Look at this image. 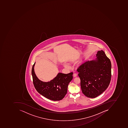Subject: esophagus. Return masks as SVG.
<instances>
[{
    "label": "esophagus",
    "mask_w": 128,
    "mask_h": 128,
    "mask_svg": "<svg viewBox=\"0 0 128 128\" xmlns=\"http://www.w3.org/2000/svg\"><path fill=\"white\" fill-rule=\"evenodd\" d=\"M73 75H74V77H76V76H77V74H76V73H74V74H73Z\"/></svg>",
    "instance_id": "esophagus-1"
}]
</instances>
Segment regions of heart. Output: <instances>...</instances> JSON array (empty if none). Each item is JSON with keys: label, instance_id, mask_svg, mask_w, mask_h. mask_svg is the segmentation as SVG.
I'll list each match as a JSON object with an SVG mask.
<instances>
[{"label": "heart", "instance_id": "1", "mask_svg": "<svg viewBox=\"0 0 128 128\" xmlns=\"http://www.w3.org/2000/svg\"><path fill=\"white\" fill-rule=\"evenodd\" d=\"M74 62H75V60H70V61H69V63L70 64H73V63H74ZM64 66L66 68H69V66L67 64H64Z\"/></svg>", "mask_w": 128, "mask_h": 128}]
</instances>
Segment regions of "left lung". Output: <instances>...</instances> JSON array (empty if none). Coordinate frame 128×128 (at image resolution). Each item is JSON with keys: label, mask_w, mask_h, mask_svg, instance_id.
<instances>
[{"label": "left lung", "mask_w": 128, "mask_h": 128, "mask_svg": "<svg viewBox=\"0 0 128 128\" xmlns=\"http://www.w3.org/2000/svg\"><path fill=\"white\" fill-rule=\"evenodd\" d=\"M96 60L88 61L77 70L82 93L89 98L100 95L108 88L111 79V61L102 50L98 51Z\"/></svg>", "instance_id": "left-lung-1"}]
</instances>
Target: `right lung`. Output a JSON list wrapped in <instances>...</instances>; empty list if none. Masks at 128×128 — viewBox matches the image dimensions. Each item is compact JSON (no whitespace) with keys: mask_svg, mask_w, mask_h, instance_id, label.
Masks as SVG:
<instances>
[{"mask_svg":"<svg viewBox=\"0 0 128 128\" xmlns=\"http://www.w3.org/2000/svg\"><path fill=\"white\" fill-rule=\"evenodd\" d=\"M35 63L32 68L33 84L37 91L43 96L50 100L59 101L62 100L67 94L69 83L73 79V72L68 74L58 73L56 77L50 82L40 81L34 73Z\"/></svg>","mask_w":128,"mask_h":128,"instance_id":"1","label":"right lung"}]
</instances>
